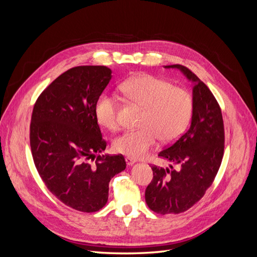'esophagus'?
Returning a JSON list of instances; mask_svg holds the SVG:
<instances>
[{
    "label": "esophagus",
    "mask_w": 257,
    "mask_h": 257,
    "mask_svg": "<svg viewBox=\"0 0 257 257\" xmlns=\"http://www.w3.org/2000/svg\"><path fill=\"white\" fill-rule=\"evenodd\" d=\"M125 162H126V165L127 166H132V165H134L135 163H136V160H134V159H132V158H125Z\"/></svg>",
    "instance_id": "obj_1"
}]
</instances>
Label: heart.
Segmentation results:
<instances>
[{"label": "heart", "instance_id": "1", "mask_svg": "<svg viewBox=\"0 0 257 257\" xmlns=\"http://www.w3.org/2000/svg\"><path fill=\"white\" fill-rule=\"evenodd\" d=\"M121 90L132 102L144 108L139 125L116 137L112 148L116 153L132 159H141L157 144L173 143L188 127L192 115V97L188 91L151 75H138L124 81ZM96 121L109 131L118 128L116 100L102 94L94 107Z\"/></svg>", "mask_w": 257, "mask_h": 257}]
</instances>
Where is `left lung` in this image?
Masks as SVG:
<instances>
[{"instance_id": "obj_1", "label": "left lung", "mask_w": 257, "mask_h": 257, "mask_svg": "<svg viewBox=\"0 0 257 257\" xmlns=\"http://www.w3.org/2000/svg\"><path fill=\"white\" fill-rule=\"evenodd\" d=\"M164 67L179 69L193 83L192 120L190 128L159 153L170 165L151 167L153 179L145 197L152 211L177 214L195 205L212 184L223 159L224 124L215 97L195 74L179 64Z\"/></svg>"}]
</instances>
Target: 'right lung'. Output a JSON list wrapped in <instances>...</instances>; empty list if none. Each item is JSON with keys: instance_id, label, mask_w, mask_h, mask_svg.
I'll use <instances>...</instances> for the list:
<instances>
[{"instance_id": "right-lung-1", "label": "right lung", "mask_w": 257, "mask_h": 257, "mask_svg": "<svg viewBox=\"0 0 257 257\" xmlns=\"http://www.w3.org/2000/svg\"><path fill=\"white\" fill-rule=\"evenodd\" d=\"M111 77L107 66L68 69L38 96L31 119V151L42 180L62 203L81 212L102 209L110 180L126 167L121 154L89 161L106 149L94 107Z\"/></svg>"}]
</instances>
